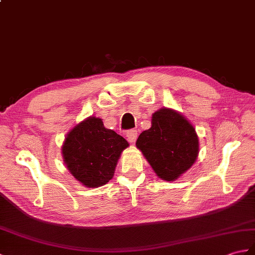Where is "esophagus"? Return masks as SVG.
<instances>
[{
  "label": "esophagus",
  "mask_w": 255,
  "mask_h": 255,
  "mask_svg": "<svg viewBox=\"0 0 255 255\" xmlns=\"http://www.w3.org/2000/svg\"><path fill=\"white\" fill-rule=\"evenodd\" d=\"M126 137L129 142H134L138 137V131L135 129H129L126 132Z\"/></svg>",
  "instance_id": "esophagus-1"
}]
</instances>
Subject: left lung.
I'll return each mask as SVG.
<instances>
[{
  "mask_svg": "<svg viewBox=\"0 0 255 255\" xmlns=\"http://www.w3.org/2000/svg\"><path fill=\"white\" fill-rule=\"evenodd\" d=\"M156 175L164 180L178 178L192 166L199 152L195 129L185 117L169 109L152 116V126L135 142Z\"/></svg>",
  "mask_w": 255,
  "mask_h": 255,
  "instance_id": "8db88e82",
  "label": "left lung"
}]
</instances>
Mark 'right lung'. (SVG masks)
Instances as JSON below:
<instances>
[{"label":"right lung","instance_id":"right-lung-1","mask_svg":"<svg viewBox=\"0 0 255 255\" xmlns=\"http://www.w3.org/2000/svg\"><path fill=\"white\" fill-rule=\"evenodd\" d=\"M128 142L102 120L89 117L70 131L63 145L65 164L75 178L89 188L103 186L113 178L115 167Z\"/></svg>","mask_w":255,"mask_h":255}]
</instances>
